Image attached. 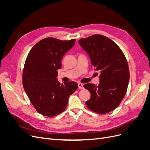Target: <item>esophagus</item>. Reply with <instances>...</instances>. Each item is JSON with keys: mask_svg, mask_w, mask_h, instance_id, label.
<instances>
[{"mask_svg": "<svg viewBox=\"0 0 150 150\" xmlns=\"http://www.w3.org/2000/svg\"><path fill=\"white\" fill-rule=\"evenodd\" d=\"M78 88H79V89H84V85H83V84H82V83H79V84H78Z\"/></svg>", "mask_w": 150, "mask_h": 150, "instance_id": "esophagus-1", "label": "esophagus"}]
</instances>
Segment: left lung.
<instances>
[{
  "label": "left lung",
  "instance_id": "obj_1",
  "mask_svg": "<svg viewBox=\"0 0 150 150\" xmlns=\"http://www.w3.org/2000/svg\"><path fill=\"white\" fill-rule=\"evenodd\" d=\"M78 42L89 54L91 67L100 72L98 86L84 85L91 93L86 105L98 114L110 112L120 105L128 88L129 71L125 54L115 42L102 35L81 39Z\"/></svg>",
  "mask_w": 150,
  "mask_h": 150
}]
</instances>
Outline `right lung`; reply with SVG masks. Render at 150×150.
<instances>
[{
	"mask_svg": "<svg viewBox=\"0 0 150 150\" xmlns=\"http://www.w3.org/2000/svg\"><path fill=\"white\" fill-rule=\"evenodd\" d=\"M75 42L74 39L45 38L34 45L27 56L22 84L32 104L42 115L52 117L64 111L69 96L78 87L73 81L61 84L57 80L62 58Z\"/></svg>",
	"mask_w": 150,
	"mask_h": 150,
	"instance_id": "right-lung-1",
	"label": "right lung"
}]
</instances>
